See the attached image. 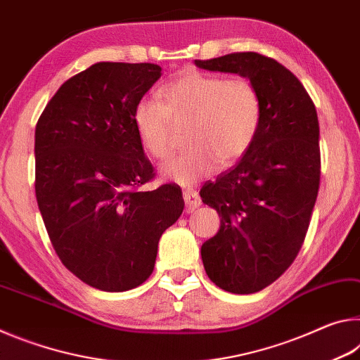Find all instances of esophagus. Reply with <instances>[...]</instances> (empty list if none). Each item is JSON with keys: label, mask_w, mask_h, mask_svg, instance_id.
<instances>
[{"label": "esophagus", "mask_w": 360, "mask_h": 360, "mask_svg": "<svg viewBox=\"0 0 360 360\" xmlns=\"http://www.w3.org/2000/svg\"><path fill=\"white\" fill-rule=\"evenodd\" d=\"M182 197H184V203H186V210L188 212H192L202 205V198L198 197V193L192 191V188H187V191L182 192Z\"/></svg>", "instance_id": "1"}]
</instances>
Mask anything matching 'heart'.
I'll return each instance as SVG.
<instances>
[{
	"label": "heart",
	"instance_id": "heart-1",
	"mask_svg": "<svg viewBox=\"0 0 360 360\" xmlns=\"http://www.w3.org/2000/svg\"><path fill=\"white\" fill-rule=\"evenodd\" d=\"M187 124L188 148L165 163L162 173L193 184L217 168L230 167L251 149L262 122V96L251 79L187 71L158 90V101L143 98L133 124L143 149L167 160L174 149L173 127Z\"/></svg>",
	"mask_w": 360,
	"mask_h": 360
}]
</instances>
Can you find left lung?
Wrapping results in <instances>:
<instances>
[{
  "instance_id": "left-lung-1",
  "label": "left lung",
  "mask_w": 360,
  "mask_h": 360,
  "mask_svg": "<svg viewBox=\"0 0 360 360\" xmlns=\"http://www.w3.org/2000/svg\"><path fill=\"white\" fill-rule=\"evenodd\" d=\"M195 63L251 79L262 96L251 149L200 191L221 216V229L202 246L206 275L231 294H254L288 270L307 236L321 179L318 112L275 58L235 52Z\"/></svg>"
}]
</instances>
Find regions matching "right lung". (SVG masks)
<instances>
[{"label": "right lung", "instance_id": "add662e5", "mask_svg": "<svg viewBox=\"0 0 360 360\" xmlns=\"http://www.w3.org/2000/svg\"><path fill=\"white\" fill-rule=\"evenodd\" d=\"M160 75L154 63H95L57 90L36 124L42 221L62 264L95 289L143 284L162 233L184 210L176 184L139 188L155 173L133 111Z\"/></svg>", "mask_w": 360, "mask_h": 360}]
</instances>
